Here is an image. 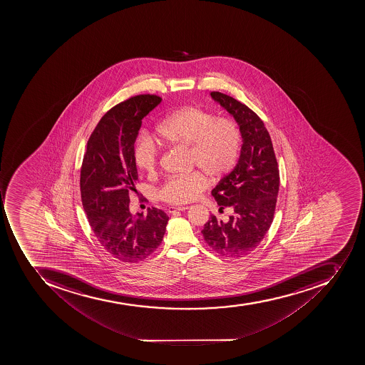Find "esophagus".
Returning a JSON list of instances; mask_svg holds the SVG:
<instances>
[{
    "label": "esophagus",
    "instance_id": "34e87169",
    "mask_svg": "<svg viewBox=\"0 0 365 365\" xmlns=\"http://www.w3.org/2000/svg\"><path fill=\"white\" fill-rule=\"evenodd\" d=\"M188 209H190L188 207H169V209H168V212L173 213L177 212V211H185V210Z\"/></svg>",
    "mask_w": 365,
    "mask_h": 365
}]
</instances>
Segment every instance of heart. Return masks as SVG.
I'll use <instances>...</instances> for the list:
<instances>
[{"label":"heart","mask_w":365,"mask_h":365,"mask_svg":"<svg viewBox=\"0 0 365 365\" xmlns=\"http://www.w3.org/2000/svg\"><path fill=\"white\" fill-rule=\"evenodd\" d=\"M160 144L188 148L190 169L201 172L168 179L158 190L162 201L184 204L192 201L207 186V179L219 180L232 171L241 152V131L230 118H215L211 113L186 106L168 115L156 127ZM133 160L141 171L153 175L158 167V150L150 137L135 141Z\"/></svg>","instance_id":"1"}]
</instances>
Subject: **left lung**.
<instances>
[{"mask_svg":"<svg viewBox=\"0 0 365 365\" xmlns=\"http://www.w3.org/2000/svg\"><path fill=\"white\" fill-rule=\"evenodd\" d=\"M232 115L241 131V155L230 175L212 190L219 211L230 209L226 221L211 215L204 225V241L226 258L252 252L273 222L279 188V171L273 144L264 122L245 103L221 92L210 93Z\"/></svg>","mask_w":365,"mask_h":365,"instance_id":"left-lung-1","label":"left lung"}]
</instances>
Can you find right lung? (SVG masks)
<instances>
[{
	"instance_id": "add662e5",
	"label": "right lung",
	"mask_w": 365,
	"mask_h": 365,
	"mask_svg": "<svg viewBox=\"0 0 365 365\" xmlns=\"http://www.w3.org/2000/svg\"><path fill=\"white\" fill-rule=\"evenodd\" d=\"M156 95L135 96L103 115L90 135L81 167V198L91 230L103 249L123 262H139L161 245L167 213L148 207L130 212V192L138 173L133 160L141 120L161 103Z\"/></svg>"
}]
</instances>
